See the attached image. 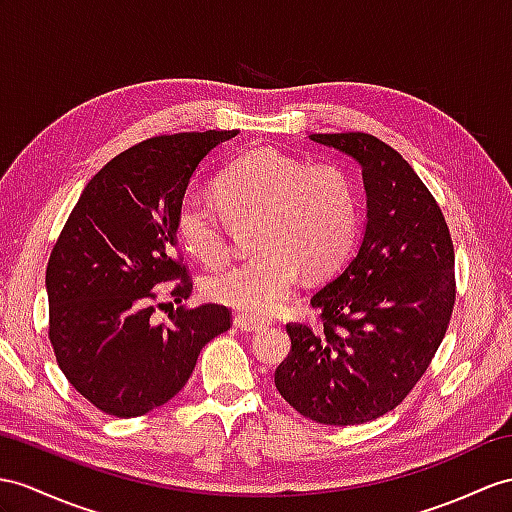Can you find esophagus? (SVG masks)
<instances>
[{
	"mask_svg": "<svg viewBox=\"0 0 512 512\" xmlns=\"http://www.w3.org/2000/svg\"><path fill=\"white\" fill-rule=\"evenodd\" d=\"M234 326L239 328L241 332H249V334H256V332H263L267 330L269 323L263 319H256V317H247V315H236L234 317Z\"/></svg>",
	"mask_w": 512,
	"mask_h": 512,
	"instance_id": "1",
	"label": "esophagus"
}]
</instances>
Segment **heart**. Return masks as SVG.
<instances>
[{
  "label": "heart",
  "mask_w": 512,
  "mask_h": 512,
  "mask_svg": "<svg viewBox=\"0 0 512 512\" xmlns=\"http://www.w3.org/2000/svg\"><path fill=\"white\" fill-rule=\"evenodd\" d=\"M213 206L186 197L176 213L182 247L199 265L230 258L232 228L254 223L256 256L204 284L213 302L245 315H269L289 299L299 271L323 276L339 267L356 239L358 206L350 178L334 165H302L276 149L236 158L213 182Z\"/></svg>",
  "instance_id": "1"
}]
</instances>
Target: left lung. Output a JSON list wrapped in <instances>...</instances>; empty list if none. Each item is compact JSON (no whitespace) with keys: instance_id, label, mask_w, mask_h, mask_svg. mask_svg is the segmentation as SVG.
I'll return each instance as SVG.
<instances>
[{"instance_id":"obj_1","label":"left lung","mask_w":512,"mask_h":512,"mask_svg":"<svg viewBox=\"0 0 512 512\" xmlns=\"http://www.w3.org/2000/svg\"><path fill=\"white\" fill-rule=\"evenodd\" d=\"M363 167L367 230L356 256L310 297L317 326L286 323L276 389L299 415L356 426L404 402L430 367L456 302L441 206L400 152L367 132L310 134Z\"/></svg>"}]
</instances>
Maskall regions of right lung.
Returning <instances> with one entry per match:
<instances>
[{"label": "right lung", "instance_id": "1", "mask_svg": "<svg viewBox=\"0 0 512 512\" xmlns=\"http://www.w3.org/2000/svg\"><path fill=\"white\" fill-rule=\"evenodd\" d=\"M236 130L160 134L99 169L73 206L45 271L56 363L97 410L141 417L191 378L202 347L232 326L219 304L171 310L156 323V286L193 280L178 252L176 213L193 171Z\"/></svg>", "mask_w": 512, "mask_h": 512}]
</instances>
